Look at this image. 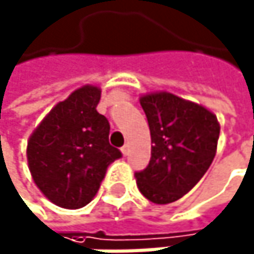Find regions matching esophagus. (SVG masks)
<instances>
[{"mask_svg":"<svg viewBox=\"0 0 254 254\" xmlns=\"http://www.w3.org/2000/svg\"><path fill=\"white\" fill-rule=\"evenodd\" d=\"M120 150H122V153H123V155L126 156V155H128V152H129V147H128V144H125V146H123V147H122Z\"/></svg>","mask_w":254,"mask_h":254,"instance_id":"obj_1","label":"esophagus"}]
</instances>
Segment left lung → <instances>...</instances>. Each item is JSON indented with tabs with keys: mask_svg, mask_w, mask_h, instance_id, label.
<instances>
[{
	"mask_svg": "<svg viewBox=\"0 0 254 254\" xmlns=\"http://www.w3.org/2000/svg\"><path fill=\"white\" fill-rule=\"evenodd\" d=\"M146 113L152 156L135 173L140 192L156 205L176 202L206 173L217 153V116L195 102L169 92L140 96Z\"/></svg>",
	"mask_w": 254,
	"mask_h": 254,
	"instance_id": "1",
	"label": "left lung"
}]
</instances>
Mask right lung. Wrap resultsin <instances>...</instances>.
I'll return each instance as SVG.
<instances>
[{
  "instance_id": "right-lung-1",
  "label": "right lung",
  "mask_w": 254,
  "mask_h": 254,
  "mask_svg": "<svg viewBox=\"0 0 254 254\" xmlns=\"http://www.w3.org/2000/svg\"><path fill=\"white\" fill-rule=\"evenodd\" d=\"M101 88L87 84L54 107L28 138L31 178L54 205L79 209L93 200L107 169L122 156L108 143L110 123L96 107Z\"/></svg>"
}]
</instances>
